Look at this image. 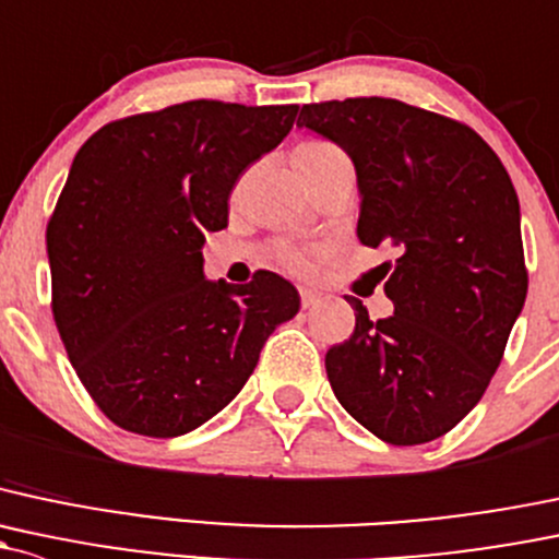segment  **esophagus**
<instances>
[{
    "instance_id": "esophagus-1",
    "label": "esophagus",
    "mask_w": 559,
    "mask_h": 559,
    "mask_svg": "<svg viewBox=\"0 0 559 559\" xmlns=\"http://www.w3.org/2000/svg\"><path fill=\"white\" fill-rule=\"evenodd\" d=\"M321 295L313 289H299V302H302V308H313V305H319Z\"/></svg>"
}]
</instances>
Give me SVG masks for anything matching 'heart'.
<instances>
[{"instance_id":"b5f03b06","label":"heart","mask_w":559,"mask_h":559,"mask_svg":"<svg viewBox=\"0 0 559 559\" xmlns=\"http://www.w3.org/2000/svg\"><path fill=\"white\" fill-rule=\"evenodd\" d=\"M343 157L345 152L340 150V146H334L332 141H321V139L305 141V144H299L295 150V163L299 168L321 166V163L343 160ZM275 257H278V262L284 264V267L295 270V273H305V270L310 267L308 254H305L302 249H295V246H278V249H275Z\"/></svg>"}]
</instances>
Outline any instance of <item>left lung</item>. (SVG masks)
Masks as SVG:
<instances>
[{
    "label": "left lung",
    "mask_w": 559,
    "mask_h": 559,
    "mask_svg": "<svg viewBox=\"0 0 559 559\" xmlns=\"http://www.w3.org/2000/svg\"><path fill=\"white\" fill-rule=\"evenodd\" d=\"M297 126L350 155L358 240L391 246L378 267L393 316L326 350L334 396L388 444L452 431L490 385L527 295L520 201L501 157L466 122L396 98L305 104Z\"/></svg>",
    "instance_id": "left-lung-1"
}]
</instances>
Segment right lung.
Segmentation results:
<instances>
[{
    "label": "right lung",
    "mask_w": 559,
    "mask_h": 559,
    "mask_svg": "<svg viewBox=\"0 0 559 559\" xmlns=\"http://www.w3.org/2000/svg\"><path fill=\"white\" fill-rule=\"evenodd\" d=\"M297 104L198 98L120 117L80 146L47 219L52 319L115 426L171 439L238 396L264 340L299 310L289 281L203 278L238 176L292 131Z\"/></svg>",
    "instance_id": "1"
}]
</instances>
